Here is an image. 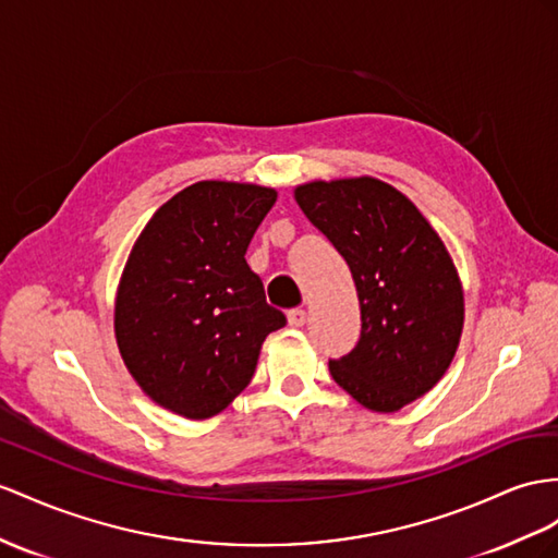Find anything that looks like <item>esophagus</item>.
<instances>
[{"label":"esophagus","instance_id":"esophagus-1","mask_svg":"<svg viewBox=\"0 0 558 558\" xmlns=\"http://www.w3.org/2000/svg\"><path fill=\"white\" fill-rule=\"evenodd\" d=\"M288 320H290L292 327H302L306 323V311L304 308H292L288 313Z\"/></svg>","mask_w":558,"mask_h":558}]
</instances>
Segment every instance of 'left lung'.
<instances>
[{
    "label": "left lung",
    "mask_w": 558,
    "mask_h": 558,
    "mask_svg": "<svg viewBox=\"0 0 558 558\" xmlns=\"http://www.w3.org/2000/svg\"><path fill=\"white\" fill-rule=\"evenodd\" d=\"M294 197L347 259L361 302V339L330 361L332 379L367 410H401L436 387L462 337L464 294L446 245L373 177L311 181Z\"/></svg>",
    "instance_id": "obj_1"
}]
</instances>
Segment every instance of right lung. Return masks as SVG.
<instances>
[{
  "instance_id": "add662e5",
  "label": "right lung",
  "mask_w": 558,
  "mask_h": 558,
  "mask_svg": "<svg viewBox=\"0 0 558 558\" xmlns=\"http://www.w3.org/2000/svg\"><path fill=\"white\" fill-rule=\"evenodd\" d=\"M278 193L197 181L153 214L116 299L122 361L157 405L217 415L247 387L264 339L288 323L245 254Z\"/></svg>"
}]
</instances>
